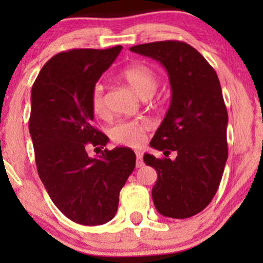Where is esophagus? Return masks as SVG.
Here are the masks:
<instances>
[{
  "mask_svg": "<svg viewBox=\"0 0 263 263\" xmlns=\"http://www.w3.org/2000/svg\"><path fill=\"white\" fill-rule=\"evenodd\" d=\"M143 161H142V152L136 151V167H142Z\"/></svg>",
  "mask_w": 263,
  "mask_h": 263,
  "instance_id": "1",
  "label": "esophagus"
}]
</instances>
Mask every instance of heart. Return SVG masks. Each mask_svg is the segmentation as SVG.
<instances>
[{"instance_id": "1", "label": "heart", "mask_w": 263, "mask_h": 263, "mask_svg": "<svg viewBox=\"0 0 263 263\" xmlns=\"http://www.w3.org/2000/svg\"><path fill=\"white\" fill-rule=\"evenodd\" d=\"M122 78L143 99L153 96L158 87V77L154 70L145 64H133L123 69ZM91 107L97 116L106 112L105 95L102 84H96L91 92ZM149 124L145 120H124L117 122L110 129V136L116 143L129 147H139L145 140V133Z\"/></svg>"}]
</instances>
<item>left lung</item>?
<instances>
[{"label": "left lung", "instance_id": "left-lung-1", "mask_svg": "<svg viewBox=\"0 0 263 263\" xmlns=\"http://www.w3.org/2000/svg\"><path fill=\"white\" fill-rule=\"evenodd\" d=\"M130 51L160 62L171 86L170 107L151 141L165 157H143L158 174L154 206L164 217L190 218L210 204L228 160L229 117L218 75L183 42L147 43L132 46ZM171 152L175 160L168 158Z\"/></svg>", "mask_w": 263, "mask_h": 263}]
</instances>
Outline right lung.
<instances>
[{
  "label": "right lung",
  "mask_w": 263,
  "mask_h": 263,
  "mask_svg": "<svg viewBox=\"0 0 263 263\" xmlns=\"http://www.w3.org/2000/svg\"><path fill=\"white\" fill-rule=\"evenodd\" d=\"M121 50L117 45L57 53L32 87L28 127L38 175L56 207L81 225H102L115 217L121 189L135 167L130 148L102 151L109 138L93 127L92 88ZM89 146L101 156H89Z\"/></svg>",
  "instance_id": "1"
}]
</instances>
